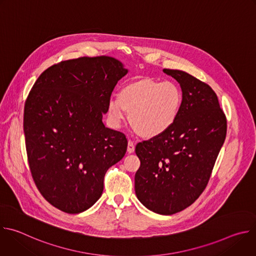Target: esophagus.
I'll return each mask as SVG.
<instances>
[{
  "label": "esophagus",
  "mask_w": 256,
  "mask_h": 256,
  "mask_svg": "<svg viewBox=\"0 0 256 256\" xmlns=\"http://www.w3.org/2000/svg\"><path fill=\"white\" fill-rule=\"evenodd\" d=\"M134 152V142L132 140H128V153L132 154Z\"/></svg>",
  "instance_id": "obj_1"
}]
</instances>
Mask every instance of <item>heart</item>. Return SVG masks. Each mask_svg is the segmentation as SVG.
<instances>
[{"label": "heart", "instance_id": "b5f03b06", "mask_svg": "<svg viewBox=\"0 0 256 256\" xmlns=\"http://www.w3.org/2000/svg\"><path fill=\"white\" fill-rule=\"evenodd\" d=\"M182 104V93L171 81L151 78L136 79L124 86L118 98L107 102L109 124L120 128L126 118L144 138H155L166 132L175 124Z\"/></svg>", "mask_w": 256, "mask_h": 256}]
</instances>
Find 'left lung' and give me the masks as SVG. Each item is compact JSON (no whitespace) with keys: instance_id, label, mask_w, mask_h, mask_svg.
I'll use <instances>...</instances> for the list:
<instances>
[{"instance_id":"left-lung-1","label":"left lung","mask_w":256,"mask_h":256,"mask_svg":"<svg viewBox=\"0 0 256 256\" xmlns=\"http://www.w3.org/2000/svg\"><path fill=\"white\" fill-rule=\"evenodd\" d=\"M163 72L179 83L182 104L172 128L136 144L140 166L134 190L146 208L168 216L190 206L204 190L225 142L227 120L208 84L184 70Z\"/></svg>"}]
</instances>
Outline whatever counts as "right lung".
Instances as JSON below:
<instances>
[{
	"label": "right lung",
	"mask_w": 256,
	"mask_h": 256,
	"mask_svg": "<svg viewBox=\"0 0 256 256\" xmlns=\"http://www.w3.org/2000/svg\"><path fill=\"white\" fill-rule=\"evenodd\" d=\"M128 72L106 56L60 62L42 72L26 99L31 175L42 196L64 212L91 208L102 194L106 171L126 152V136L105 128L102 118Z\"/></svg>",
	"instance_id": "1"
}]
</instances>
